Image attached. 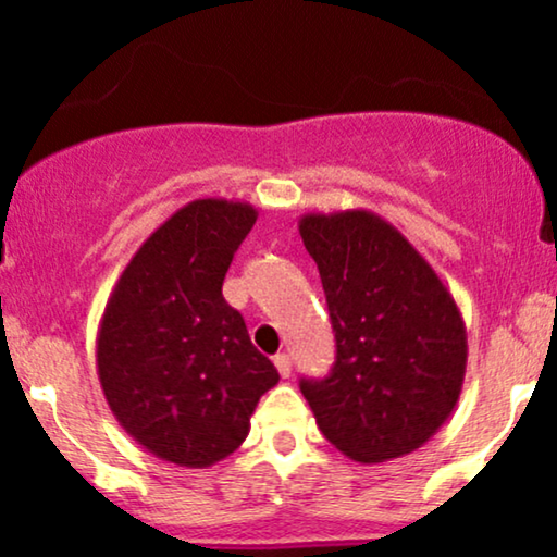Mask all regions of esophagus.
Instances as JSON below:
<instances>
[{
    "mask_svg": "<svg viewBox=\"0 0 557 557\" xmlns=\"http://www.w3.org/2000/svg\"><path fill=\"white\" fill-rule=\"evenodd\" d=\"M274 367H277L280 376H283V380H287V376H290V372H293L290 356H287V354H277V356H274Z\"/></svg>",
    "mask_w": 557,
    "mask_h": 557,
    "instance_id": "esophagus-1",
    "label": "esophagus"
}]
</instances>
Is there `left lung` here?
<instances>
[{"label": "left lung", "mask_w": 557, "mask_h": 557, "mask_svg": "<svg viewBox=\"0 0 557 557\" xmlns=\"http://www.w3.org/2000/svg\"><path fill=\"white\" fill-rule=\"evenodd\" d=\"M327 296L337 361L304 380L324 437L359 463H385L437 434L463 389L466 324L413 243L369 209L298 220Z\"/></svg>", "instance_id": "8db88e82"}]
</instances>
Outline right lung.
<instances>
[{
	"instance_id": "1",
	"label": "right lung",
	"mask_w": 557,
	"mask_h": 557,
	"mask_svg": "<svg viewBox=\"0 0 557 557\" xmlns=\"http://www.w3.org/2000/svg\"><path fill=\"white\" fill-rule=\"evenodd\" d=\"M257 207L196 198L149 235L107 298L96 374L117 424L162 461L207 469L235 453L277 369L222 298Z\"/></svg>"
}]
</instances>
